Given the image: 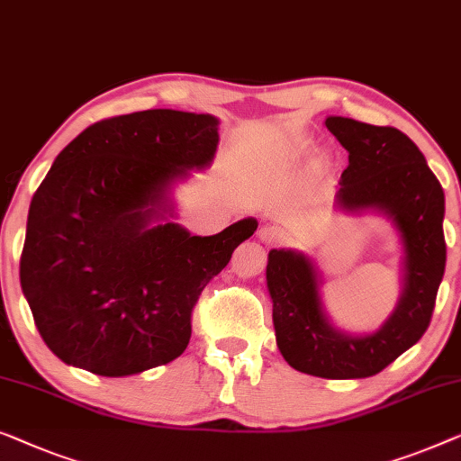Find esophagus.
Here are the masks:
<instances>
[{
	"instance_id": "34e87169",
	"label": "esophagus",
	"mask_w": 461,
	"mask_h": 461,
	"mask_svg": "<svg viewBox=\"0 0 461 461\" xmlns=\"http://www.w3.org/2000/svg\"><path fill=\"white\" fill-rule=\"evenodd\" d=\"M259 239H262L266 245H283L289 241V232H286L285 229H280V226L268 224V226H262V229H259Z\"/></svg>"
}]
</instances>
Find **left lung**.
I'll use <instances>...</instances> for the list:
<instances>
[{
    "mask_svg": "<svg viewBox=\"0 0 461 461\" xmlns=\"http://www.w3.org/2000/svg\"><path fill=\"white\" fill-rule=\"evenodd\" d=\"M326 129L349 151L339 205L391 216L405 253V285L397 310L376 332L343 335L324 316L313 264L302 253L272 249L266 280L276 345L289 366L320 378H366L408 351L429 329L443 280L445 193L422 151L393 126L329 116Z\"/></svg>",
    "mask_w": 461,
    "mask_h": 461,
    "instance_id": "1",
    "label": "left lung"
}]
</instances>
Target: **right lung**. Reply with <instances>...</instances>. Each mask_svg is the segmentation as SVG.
<instances>
[{"instance_id": "obj_1", "label": "right lung", "mask_w": 461, "mask_h": 461, "mask_svg": "<svg viewBox=\"0 0 461 461\" xmlns=\"http://www.w3.org/2000/svg\"><path fill=\"white\" fill-rule=\"evenodd\" d=\"M216 145L214 116L145 110L99 120L59 151L32 195L20 285L62 362L129 376L186 349L199 295L258 222L191 237L151 220Z\"/></svg>"}]
</instances>
